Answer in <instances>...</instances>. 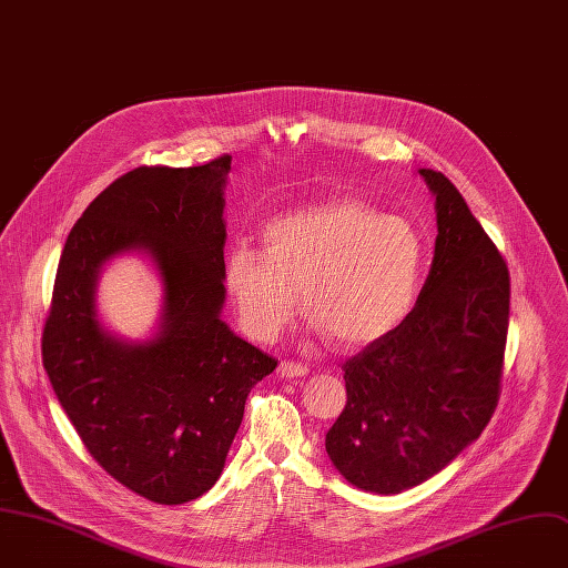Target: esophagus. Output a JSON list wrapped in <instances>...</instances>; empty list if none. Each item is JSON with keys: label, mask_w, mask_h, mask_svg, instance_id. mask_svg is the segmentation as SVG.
Here are the masks:
<instances>
[{"label": "esophagus", "mask_w": 568, "mask_h": 568, "mask_svg": "<svg viewBox=\"0 0 568 568\" xmlns=\"http://www.w3.org/2000/svg\"><path fill=\"white\" fill-rule=\"evenodd\" d=\"M277 374L282 378H302L308 374V367L302 363H293V361H282L277 367Z\"/></svg>", "instance_id": "obj_1"}]
</instances>
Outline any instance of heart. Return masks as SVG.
Returning a JSON list of instances; mask_svg holds the SVG:
<instances>
[{"label":"heart","instance_id":"1","mask_svg":"<svg viewBox=\"0 0 568 568\" xmlns=\"http://www.w3.org/2000/svg\"><path fill=\"white\" fill-rule=\"evenodd\" d=\"M420 271L423 244L409 221L335 199L268 221L264 251L235 246L225 284L242 326L262 343L284 328L302 293L317 333L339 349H363L405 322Z\"/></svg>","mask_w":568,"mask_h":568}]
</instances>
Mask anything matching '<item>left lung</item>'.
Wrapping results in <instances>:
<instances>
[{"label": "left lung", "mask_w": 568, "mask_h": 568, "mask_svg": "<svg viewBox=\"0 0 568 568\" xmlns=\"http://www.w3.org/2000/svg\"><path fill=\"white\" fill-rule=\"evenodd\" d=\"M418 174L436 196L429 275L405 322L343 365L347 405L324 440L335 470L376 495L409 490L455 462L501 389L508 266L452 181Z\"/></svg>", "instance_id": "8db88e82"}]
</instances>
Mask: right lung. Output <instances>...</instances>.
I'll return each instance as SVG.
<instances>
[{
  "mask_svg": "<svg viewBox=\"0 0 568 568\" xmlns=\"http://www.w3.org/2000/svg\"><path fill=\"white\" fill-rule=\"evenodd\" d=\"M231 156L199 168L143 165L104 187L71 229L42 333V363L89 455L165 506L219 479L251 389L277 361L221 320L223 185ZM143 252L164 284L160 333L143 344L97 320L99 268Z\"/></svg>",
  "mask_w": 568,
  "mask_h": 568,
  "instance_id": "obj_1",
  "label": "right lung"
}]
</instances>
